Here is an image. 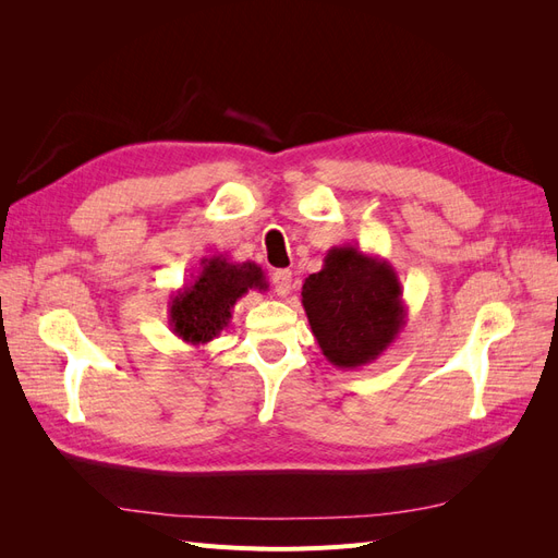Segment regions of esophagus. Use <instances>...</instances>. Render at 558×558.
I'll use <instances>...</instances> for the list:
<instances>
[{
  "instance_id": "1",
  "label": "esophagus",
  "mask_w": 558,
  "mask_h": 558,
  "mask_svg": "<svg viewBox=\"0 0 558 558\" xmlns=\"http://www.w3.org/2000/svg\"><path fill=\"white\" fill-rule=\"evenodd\" d=\"M291 281H293V275L289 272V269H279V272H275V277H272L275 293L277 295H289L291 293Z\"/></svg>"
}]
</instances>
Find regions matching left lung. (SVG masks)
Returning <instances> with one entry per match:
<instances>
[{"label":"left lung","instance_id":"1","mask_svg":"<svg viewBox=\"0 0 558 558\" xmlns=\"http://www.w3.org/2000/svg\"><path fill=\"white\" fill-rule=\"evenodd\" d=\"M302 307L324 356L340 369L375 363L408 324L393 265L359 246H332L302 283Z\"/></svg>","mask_w":558,"mask_h":558}]
</instances>
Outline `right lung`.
Listing matches in <instances>:
<instances>
[{"label": "right lung", "instance_id": "add662e5", "mask_svg": "<svg viewBox=\"0 0 558 558\" xmlns=\"http://www.w3.org/2000/svg\"><path fill=\"white\" fill-rule=\"evenodd\" d=\"M248 291H267L263 267L244 260L232 263L223 253L202 258L197 277L170 298V328L193 347L207 344L228 328L232 307Z\"/></svg>", "mask_w": 558, "mask_h": 558}]
</instances>
